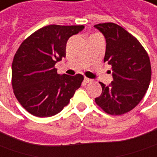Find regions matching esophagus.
Returning a JSON list of instances; mask_svg holds the SVG:
<instances>
[{
  "label": "esophagus",
  "mask_w": 157,
  "mask_h": 157,
  "mask_svg": "<svg viewBox=\"0 0 157 157\" xmlns=\"http://www.w3.org/2000/svg\"><path fill=\"white\" fill-rule=\"evenodd\" d=\"M84 82H85L86 83H89V82H91L92 80H91V79L87 78V77H85V78H84Z\"/></svg>",
  "instance_id": "34e87169"
}]
</instances>
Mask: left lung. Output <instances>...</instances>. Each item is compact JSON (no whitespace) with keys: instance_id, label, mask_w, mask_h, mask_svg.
I'll list each match as a JSON object with an SVG mask.
<instances>
[{"instance_id":"obj_1","label":"left lung","mask_w":157,"mask_h":157,"mask_svg":"<svg viewBox=\"0 0 157 157\" xmlns=\"http://www.w3.org/2000/svg\"><path fill=\"white\" fill-rule=\"evenodd\" d=\"M106 40L104 61L112 66L113 81L100 82L102 94L96 104L111 115H122L137 105L146 94L151 80V65L138 39L113 23L95 25ZM111 73V71H110Z\"/></svg>"}]
</instances>
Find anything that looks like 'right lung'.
<instances>
[{"label":"right lung","mask_w":157,"mask_h":157,"mask_svg":"<svg viewBox=\"0 0 157 157\" xmlns=\"http://www.w3.org/2000/svg\"><path fill=\"white\" fill-rule=\"evenodd\" d=\"M83 25H47L29 36L19 46L12 62L14 94L24 109L44 118L68 105L83 76L59 75L55 64L66 57V44Z\"/></svg>","instance_id":"obj_1"}]
</instances>
